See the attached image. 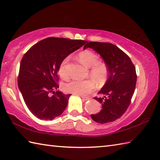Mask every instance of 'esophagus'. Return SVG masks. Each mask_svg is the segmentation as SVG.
<instances>
[{
	"mask_svg": "<svg viewBox=\"0 0 160 160\" xmlns=\"http://www.w3.org/2000/svg\"><path fill=\"white\" fill-rule=\"evenodd\" d=\"M81 98H82V99L84 101H87V100H89L91 99V98H89V97H85V96H81Z\"/></svg>",
	"mask_w": 160,
	"mask_h": 160,
	"instance_id": "1",
	"label": "esophagus"
}]
</instances>
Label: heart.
<instances>
[{
    "mask_svg": "<svg viewBox=\"0 0 160 160\" xmlns=\"http://www.w3.org/2000/svg\"><path fill=\"white\" fill-rule=\"evenodd\" d=\"M78 58L84 65L90 67V75L94 80L91 78L84 80H72L64 86V91L67 93L84 96L93 91L96 87L95 81L98 86H102L106 83L108 76V68L107 64L98 62L99 58L91 51H82L78 53ZM69 58H65L60 63L58 69L60 76L63 79L67 78L65 66Z\"/></svg>",
    "mask_w": 160,
    "mask_h": 160,
    "instance_id": "b5f03b06",
    "label": "heart"
}]
</instances>
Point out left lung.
<instances>
[{
  "mask_svg": "<svg viewBox=\"0 0 160 160\" xmlns=\"http://www.w3.org/2000/svg\"><path fill=\"white\" fill-rule=\"evenodd\" d=\"M89 47L100 54L108 68V80L98 92L104 96L94 98L102 104V109L91 117L100 124L108 123L118 120L127 110L136 85V71L130 58L113 44L89 42L84 49Z\"/></svg>",
  "mask_w": 160,
  "mask_h": 160,
  "instance_id": "obj_1",
  "label": "left lung"
}]
</instances>
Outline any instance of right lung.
Here are the masks:
<instances>
[{"label":"right lung","mask_w":160,"mask_h":160,"mask_svg":"<svg viewBox=\"0 0 160 160\" xmlns=\"http://www.w3.org/2000/svg\"><path fill=\"white\" fill-rule=\"evenodd\" d=\"M87 42L50 37L33 45L20 62L18 86L29 110L36 117L52 120L65 109L71 94L60 91L58 69L62 61ZM52 92V97L50 93Z\"/></svg>","instance_id":"add662e5"}]
</instances>
